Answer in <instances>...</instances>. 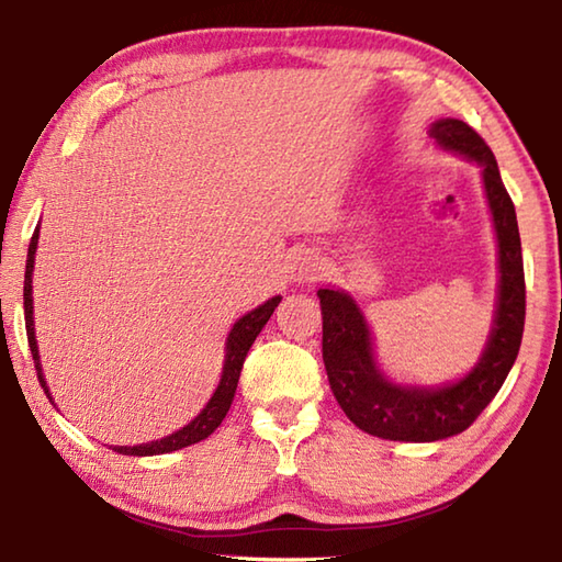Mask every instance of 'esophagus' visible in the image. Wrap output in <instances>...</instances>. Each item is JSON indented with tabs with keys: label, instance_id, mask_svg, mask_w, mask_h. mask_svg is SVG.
Instances as JSON below:
<instances>
[{
	"label": "esophagus",
	"instance_id": "obj_1",
	"mask_svg": "<svg viewBox=\"0 0 562 562\" xmlns=\"http://www.w3.org/2000/svg\"><path fill=\"white\" fill-rule=\"evenodd\" d=\"M319 258L317 255H310V252H302L297 260H294V268H292V280L294 282H315L319 278Z\"/></svg>",
	"mask_w": 562,
	"mask_h": 562
}]
</instances>
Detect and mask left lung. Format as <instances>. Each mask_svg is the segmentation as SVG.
I'll return each mask as SVG.
<instances>
[{
	"label": "left lung",
	"mask_w": 562,
	"mask_h": 562,
	"mask_svg": "<svg viewBox=\"0 0 562 562\" xmlns=\"http://www.w3.org/2000/svg\"><path fill=\"white\" fill-rule=\"evenodd\" d=\"M429 133L441 148L483 168V188L498 237V302L486 349L469 374L443 386H402L389 382L376 367L372 331L357 302L341 290H317L322 359L331 394L351 424L389 441H439L469 429L506 382L526 325V274L516 207L503 186L493 150L459 119L436 121Z\"/></svg>",
	"instance_id": "8db88e82"
}]
</instances>
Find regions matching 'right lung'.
<instances>
[{
  "mask_svg": "<svg viewBox=\"0 0 562 562\" xmlns=\"http://www.w3.org/2000/svg\"><path fill=\"white\" fill-rule=\"evenodd\" d=\"M36 243H40V227H36L30 243V255H26V272H24V322H26V339H30V349L34 357V367H36V376H40L44 394L49 396V386L44 382L42 374V361H40V347H36V337H34V300H32V274H34V255H36ZM280 294L278 297L268 300L265 304H260L258 310L247 312L245 317H240L233 325L231 335H227L225 341V364H223V374H221V384L211 396V402L205 404V408L198 414L193 422L183 429L173 431L166 439L160 441H150V443H140V446H113V451H119L123 456H158V453H170L178 449H186L190 443H198L211 436L217 426L223 424V418L227 414V408L233 404L235 389H237V379H240L243 372V361L250 351L255 337L260 335L262 327L268 325V319L272 317L274 307L280 304Z\"/></svg>",
  "mask_w": 562,
  "mask_h": 562,
  "instance_id": "1",
  "label": "right lung"
}]
</instances>
